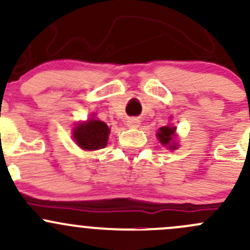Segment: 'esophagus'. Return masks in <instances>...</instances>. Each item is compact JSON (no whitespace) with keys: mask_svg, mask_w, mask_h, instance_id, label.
<instances>
[{"mask_svg":"<svg viewBox=\"0 0 250 250\" xmlns=\"http://www.w3.org/2000/svg\"><path fill=\"white\" fill-rule=\"evenodd\" d=\"M127 125L130 128H138L140 125V121L138 118H129L127 121Z\"/></svg>","mask_w":250,"mask_h":250,"instance_id":"esophagus-1","label":"esophagus"}]
</instances>
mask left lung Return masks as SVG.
Masks as SVG:
<instances>
[{"mask_svg": "<svg viewBox=\"0 0 250 250\" xmlns=\"http://www.w3.org/2000/svg\"><path fill=\"white\" fill-rule=\"evenodd\" d=\"M175 127L172 125H165V127H161L157 132V139L160 140V143L162 144L166 147L170 148V150H175L178 147V145L174 141L175 138Z\"/></svg>", "mask_w": 250, "mask_h": 250, "instance_id": "left-lung-1", "label": "left lung"}]
</instances>
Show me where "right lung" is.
<instances>
[{
	"instance_id": "1",
	"label": "right lung",
	"mask_w": 250,
	"mask_h": 250,
	"mask_svg": "<svg viewBox=\"0 0 250 250\" xmlns=\"http://www.w3.org/2000/svg\"><path fill=\"white\" fill-rule=\"evenodd\" d=\"M109 134L110 129L106 123L97 118H90L87 122L80 123L74 128L72 137L81 148L94 151L106 146Z\"/></svg>"
}]
</instances>
